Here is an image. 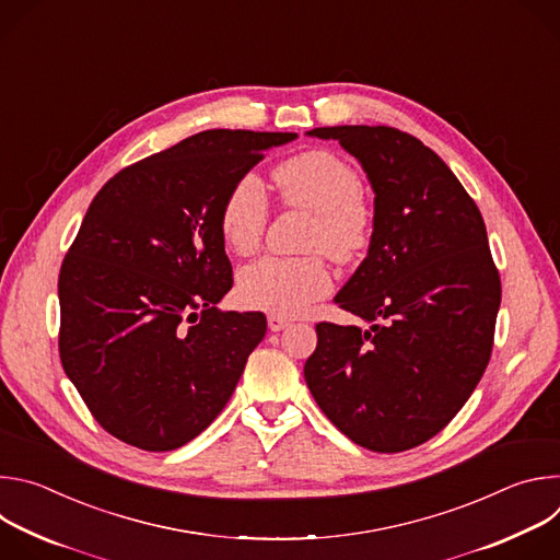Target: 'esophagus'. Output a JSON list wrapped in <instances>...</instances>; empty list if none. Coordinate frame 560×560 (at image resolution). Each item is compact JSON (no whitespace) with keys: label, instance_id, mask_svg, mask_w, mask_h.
<instances>
[{"label":"esophagus","instance_id":"1","mask_svg":"<svg viewBox=\"0 0 560 560\" xmlns=\"http://www.w3.org/2000/svg\"><path fill=\"white\" fill-rule=\"evenodd\" d=\"M288 326H290L288 318L277 316V314H270V316H268V328H270L272 332H281V330H285Z\"/></svg>","mask_w":560,"mask_h":560}]
</instances>
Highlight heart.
I'll return each mask as SVG.
<instances>
[{
    "instance_id": "b5f03b06",
    "label": "heart",
    "mask_w": 560,
    "mask_h": 560,
    "mask_svg": "<svg viewBox=\"0 0 560 560\" xmlns=\"http://www.w3.org/2000/svg\"><path fill=\"white\" fill-rule=\"evenodd\" d=\"M279 199L312 214L307 248L339 261L357 257L370 242L372 212L363 201L359 173L330 150H307L272 173ZM221 234L236 255L259 248L268 223V201L255 175L238 177L221 203ZM330 290V270L318 255L264 257L238 275V296L250 307L296 316Z\"/></svg>"
}]
</instances>
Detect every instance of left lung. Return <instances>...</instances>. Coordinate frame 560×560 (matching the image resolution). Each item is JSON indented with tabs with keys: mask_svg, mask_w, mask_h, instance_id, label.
Instances as JSON below:
<instances>
[{
	"mask_svg": "<svg viewBox=\"0 0 560 560\" xmlns=\"http://www.w3.org/2000/svg\"><path fill=\"white\" fill-rule=\"evenodd\" d=\"M361 164L374 219L368 257L335 296L359 326H316L305 383L357 445L404 452L439 434L481 381L501 279L481 212L443 159L387 126L314 128Z\"/></svg>",
	"mask_w": 560,
	"mask_h": 560,
	"instance_id": "obj_1",
	"label": "left lung"
}]
</instances>
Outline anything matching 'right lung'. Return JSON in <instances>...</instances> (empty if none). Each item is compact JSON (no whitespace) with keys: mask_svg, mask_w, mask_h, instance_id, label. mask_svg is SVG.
<instances>
[{"mask_svg":"<svg viewBox=\"0 0 560 560\" xmlns=\"http://www.w3.org/2000/svg\"><path fill=\"white\" fill-rule=\"evenodd\" d=\"M296 132L203 130L117 173L93 199L59 272V357L97 423L168 452L225 408L261 312H221L232 266L221 203L264 150Z\"/></svg>","mask_w":560,"mask_h":560,"instance_id":"obj_1","label":"right lung"}]
</instances>
